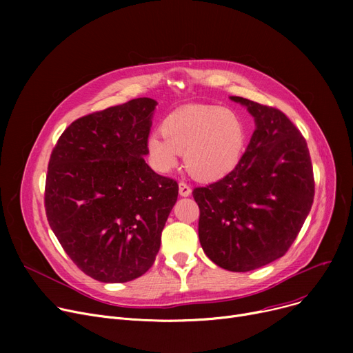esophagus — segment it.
Returning a JSON list of instances; mask_svg holds the SVG:
<instances>
[{
	"label": "esophagus",
	"mask_w": 353,
	"mask_h": 353,
	"mask_svg": "<svg viewBox=\"0 0 353 353\" xmlns=\"http://www.w3.org/2000/svg\"><path fill=\"white\" fill-rule=\"evenodd\" d=\"M179 193H180V196H184V197L190 196L192 189H190V186H189L186 181H180L179 183Z\"/></svg>",
	"instance_id": "obj_1"
}]
</instances>
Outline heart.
Returning <instances> with one entry per match:
<instances>
[{
    "label": "heart",
    "instance_id": "obj_1",
    "mask_svg": "<svg viewBox=\"0 0 353 353\" xmlns=\"http://www.w3.org/2000/svg\"><path fill=\"white\" fill-rule=\"evenodd\" d=\"M159 133L145 141L147 157L159 173H170L180 154L189 172L200 180H217L229 174L246 147V125L237 113L217 105L196 104L167 116Z\"/></svg>",
    "mask_w": 353,
    "mask_h": 353
}]
</instances>
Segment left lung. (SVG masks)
Here are the masks:
<instances>
[{
	"mask_svg": "<svg viewBox=\"0 0 353 353\" xmlns=\"http://www.w3.org/2000/svg\"><path fill=\"white\" fill-rule=\"evenodd\" d=\"M256 128L234 169L196 188L199 239L208 257L230 272H249L282 257L310 212L314 179L305 137L285 113L243 97Z\"/></svg>",
	"mask_w": 353,
	"mask_h": 353,
	"instance_id": "left-lung-1",
	"label": "left lung"
}]
</instances>
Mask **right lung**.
Returning <instances> with one entry per match:
<instances>
[{
    "label": "right lung",
    "instance_id": "1",
    "mask_svg": "<svg viewBox=\"0 0 353 353\" xmlns=\"http://www.w3.org/2000/svg\"><path fill=\"white\" fill-rule=\"evenodd\" d=\"M153 99L72 121L52 148L44 205L51 230L80 270L124 283L156 261L179 184L144 161Z\"/></svg>",
    "mask_w": 353,
    "mask_h": 353
}]
</instances>
